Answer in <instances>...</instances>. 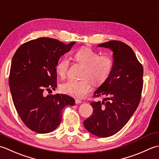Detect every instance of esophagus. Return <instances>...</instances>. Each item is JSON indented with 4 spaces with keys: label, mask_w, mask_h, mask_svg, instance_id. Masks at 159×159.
<instances>
[{
    "label": "esophagus",
    "mask_w": 159,
    "mask_h": 159,
    "mask_svg": "<svg viewBox=\"0 0 159 159\" xmlns=\"http://www.w3.org/2000/svg\"><path fill=\"white\" fill-rule=\"evenodd\" d=\"M82 103V101H81L80 99H75V103Z\"/></svg>",
    "instance_id": "esophagus-1"
}]
</instances>
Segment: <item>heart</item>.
Returning <instances> with one entry per match:
<instances>
[{"instance_id": "obj_1", "label": "heart", "mask_w": 159, "mask_h": 159, "mask_svg": "<svg viewBox=\"0 0 159 159\" xmlns=\"http://www.w3.org/2000/svg\"><path fill=\"white\" fill-rule=\"evenodd\" d=\"M73 59L83 65L80 80H68L61 84V91L67 95L82 98L91 88L92 83L98 86L108 78L113 68V60L108 54H102L88 47H82L73 54ZM70 65L69 60L63 57L57 61L56 70L61 78L65 77Z\"/></svg>"}]
</instances>
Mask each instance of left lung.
<instances>
[{"mask_svg":"<svg viewBox=\"0 0 159 159\" xmlns=\"http://www.w3.org/2000/svg\"><path fill=\"white\" fill-rule=\"evenodd\" d=\"M98 47L113 51V68L93 94L94 98H105L90 102L93 112L84 125L97 137H108L121 129L137 108L143 90V67L131 47L123 42L111 40Z\"/></svg>","mask_w":159,"mask_h":159,"instance_id":"left-lung-1","label":"left lung"}]
</instances>
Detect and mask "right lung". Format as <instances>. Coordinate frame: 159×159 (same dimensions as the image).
Segmentation results:
<instances>
[{
  "label": "right lung",
  "mask_w": 159,
  "mask_h": 159,
  "mask_svg": "<svg viewBox=\"0 0 159 159\" xmlns=\"http://www.w3.org/2000/svg\"><path fill=\"white\" fill-rule=\"evenodd\" d=\"M74 44L40 38L22 44L13 56L9 76L13 102L21 120L32 131L52 132L60 124L64 107L75 105L74 99L67 95H44L56 88V64Z\"/></svg>",
  "instance_id": "right-lung-1"
}]
</instances>
